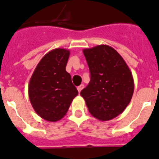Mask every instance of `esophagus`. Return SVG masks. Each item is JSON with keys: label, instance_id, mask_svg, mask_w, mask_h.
I'll list each match as a JSON object with an SVG mask.
<instances>
[{"label": "esophagus", "instance_id": "esophagus-1", "mask_svg": "<svg viewBox=\"0 0 159 159\" xmlns=\"http://www.w3.org/2000/svg\"><path fill=\"white\" fill-rule=\"evenodd\" d=\"M84 87H85V85H84L83 84H81V85H80L79 86H78V92H79V93H80V92H81V89H83Z\"/></svg>", "mask_w": 159, "mask_h": 159}]
</instances>
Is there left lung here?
Masks as SVG:
<instances>
[{
	"mask_svg": "<svg viewBox=\"0 0 159 159\" xmlns=\"http://www.w3.org/2000/svg\"><path fill=\"white\" fill-rule=\"evenodd\" d=\"M90 81L81 91L91 115L109 121L123 112L130 102L134 82L122 57L111 46L99 45L83 49Z\"/></svg>",
	"mask_w": 159,
	"mask_h": 159,
	"instance_id": "8db88e82",
	"label": "left lung"
}]
</instances>
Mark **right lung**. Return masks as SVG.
I'll list each match as a JSON object with an SVG mask.
<instances>
[{
  "label": "right lung",
  "instance_id": "add662e5",
  "mask_svg": "<svg viewBox=\"0 0 159 159\" xmlns=\"http://www.w3.org/2000/svg\"><path fill=\"white\" fill-rule=\"evenodd\" d=\"M70 50L54 49L38 64L29 83V98L35 112L48 121L61 120L78 94L66 70Z\"/></svg>",
  "mask_w": 159,
  "mask_h": 159
}]
</instances>
